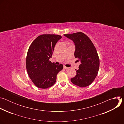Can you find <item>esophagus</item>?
I'll list each match as a JSON object with an SVG mask.
<instances>
[{"label": "esophagus", "mask_w": 124, "mask_h": 124, "mask_svg": "<svg viewBox=\"0 0 124 124\" xmlns=\"http://www.w3.org/2000/svg\"><path fill=\"white\" fill-rule=\"evenodd\" d=\"M69 68L67 67H66V66H64V69H66V70H67V69H68Z\"/></svg>", "instance_id": "esophagus-1"}]
</instances>
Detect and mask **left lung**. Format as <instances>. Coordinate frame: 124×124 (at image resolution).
<instances>
[{"instance_id": "left-lung-1", "label": "left lung", "mask_w": 124, "mask_h": 124, "mask_svg": "<svg viewBox=\"0 0 124 124\" xmlns=\"http://www.w3.org/2000/svg\"><path fill=\"white\" fill-rule=\"evenodd\" d=\"M64 35L74 42L75 56L80 62L78 69L76 70V76L70 81L80 87L89 86L93 82L99 71L100 59L97 50L89 38L82 32Z\"/></svg>"}]
</instances>
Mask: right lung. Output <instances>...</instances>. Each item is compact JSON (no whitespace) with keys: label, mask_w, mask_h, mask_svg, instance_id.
Returning <instances> with one entry per match:
<instances>
[{"label":"right lung","mask_w":124,"mask_h":124,"mask_svg":"<svg viewBox=\"0 0 124 124\" xmlns=\"http://www.w3.org/2000/svg\"><path fill=\"white\" fill-rule=\"evenodd\" d=\"M62 38L60 35L43 34L35 39L30 45L27 54L26 67L28 75L37 87L46 89L56 80L58 73L63 66L55 65L52 57L56 43Z\"/></svg>","instance_id":"obj_1"}]
</instances>
